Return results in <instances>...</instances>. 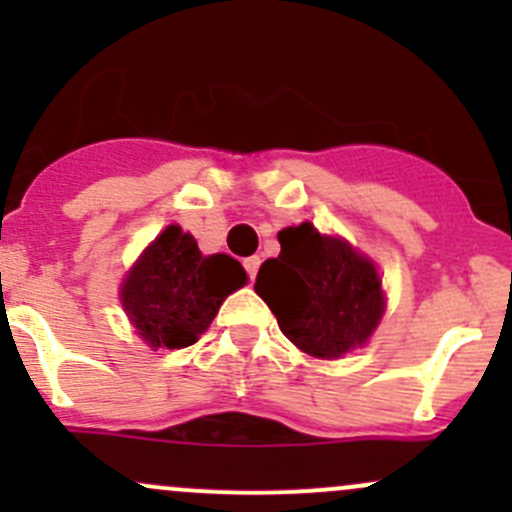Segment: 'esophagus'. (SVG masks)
I'll return each instance as SVG.
<instances>
[{"instance_id": "1", "label": "esophagus", "mask_w": 512, "mask_h": 512, "mask_svg": "<svg viewBox=\"0 0 512 512\" xmlns=\"http://www.w3.org/2000/svg\"><path fill=\"white\" fill-rule=\"evenodd\" d=\"M242 265H245V270H247V277H250V282H255V277H257V270H260V257H247L245 262H242Z\"/></svg>"}]
</instances>
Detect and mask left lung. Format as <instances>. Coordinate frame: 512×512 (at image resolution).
<instances>
[{"label":"left lung","mask_w":512,"mask_h":512,"mask_svg":"<svg viewBox=\"0 0 512 512\" xmlns=\"http://www.w3.org/2000/svg\"><path fill=\"white\" fill-rule=\"evenodd\" d=\"M280 255L262 262L255 292L277 317L282 334L302 352L339 359L361 347L384 314L374 265L339 237L312 223L277 235Z\"/></svg>","instance_id":"obj_1"}]
</instances>
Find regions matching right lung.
I'll list each match as a JSON object with an SVG mask.
<instances>
[{
  "label": "right lung",
  "mask_w": 512,
  "mask_h": 512,
  "mask_svg": "<svg viewBox=\"0 0 512 512\" xmlns=\"http://www.w3.org/2000/svg\"><path fill=\"white\" fill-rule=\"evenodd\" d=\"M247 282L230 255L205 257L190 232L165 227L128 272L123 309L151 347L183 349L198 342L220 304Z\"/></svg>",
  "instance_id": "1"
}]
</instances>
